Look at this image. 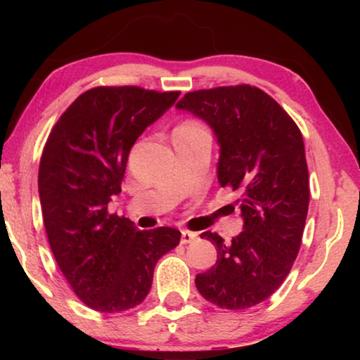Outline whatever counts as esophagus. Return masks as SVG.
I'll return each instance as SVG.
<instances>
[{
    "instance_id": "obj_1",
    "label": "esophagus",
    "mask_w": 360,
    "mask_h": 360,
    "mask_svg": "<svg viewBox=\"0 0 360 360\" xmlns=\"http://www.w3.org/2000/svg\"><path fill=\"white\" fill-rule=\"evenodd\" d=\"M195 238H197V233H193V231H188V230H182L181 233L182 245H188V243H192Z\"/></svg>"
}]
</instances>
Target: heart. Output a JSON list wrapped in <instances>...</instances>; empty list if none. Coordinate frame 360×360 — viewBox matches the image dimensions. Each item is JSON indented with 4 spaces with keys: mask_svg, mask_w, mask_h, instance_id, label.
Returning a JSON list of instances; mask_svg holds the SVG:
<instances>
[{
    "mask_svg": "<svg viewBox=\"0 0 360 360\" xmlns=\"http://www.w3.org/2000/svg\"><path fill=\"white\" fill-rule=\"evenodd\" d=\"M178 129H186V130H203L197 122H184V124L179 125Z\"/></svg>",
    "mask_w": 360,
    "mask_h": 360,
    "instance_id": "heart-1",
    "label": "heart"
}]
</instances>
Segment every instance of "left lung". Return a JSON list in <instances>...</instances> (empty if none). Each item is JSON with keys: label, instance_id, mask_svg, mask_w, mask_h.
<instances>
[{"label": "left lung", "instance_id": "left-lung-1", "mask_svg": "<svg viewBox=\"0 0 360 360\" xmlns=\"http://www.w3.org/2000/svg\"><path fill=\"white\" fill-rule=\"evenodd\" d=\"M176 108L214 131L217 181L238 192L245 222L229 243L210 230L200 235L216 246L217 262L195 285L219 308H251L284 283L302 245L309 205L302 133L270 95L248 84L188 92Z\"/></svg>", "mask_w": 360, "mask_h": 360}]
</instances>
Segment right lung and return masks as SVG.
<instances>
[{
    "mask_svg": "<svg viewBox=\"0 0 360 360\" xmlns=\"http://www.w3.org/2000/svg\"><path fill=\"white\" fill-rule=\"evenodd\" d=\"M179 94L135 85L90 89L57 120L42 150L38 187L49 245L75 294L96 311L141 303L158 259L179 245V230H138L108 211L131 146Z\"/></svg>",
    "mask_w": 360,
    "mask_h": 360,
    "instance_id": "1",
    "label": "right lung"
}]
</instances>
